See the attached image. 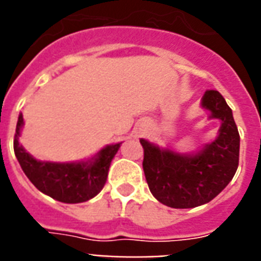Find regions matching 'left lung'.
<instances>
[{"label":"left lung","instance_id":"left-lung-1","mask_svg":"<svg viewBox=\"0 0 261 261\" xmlns=\"http://www.w3.org/2000/svg\"><path fill=\"white\" fill-rule=\"evenodd\" d=\"M200 106L208 112V119L221 122L217 138L200 150L181 153L139 139L149 190L159 202L172 208L208 203L231 181L239 168L240 135L230 107L218 90H207Z\"/></svg>","mask_w":261,"mask_h":261}]
</instances>
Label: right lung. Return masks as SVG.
Returning a JSON list of instances; mask_svg holds the SVG:
<instances>
[{"instance_id":"obj_1","label":"right lung","mask_w":261,"mask_h":261,"mask_svg":"<svg viewBox=\"0 0 261 261\" xmlns=\"http://www.w3.org/2000/svg\"><path fill=\"white\" fill-rule=\"evenodd\" d=\"M24 119L18 115L14 134V154L30 181L44 195L62 203H83L94 198L102 190L111 161L122 142L111 143L90 159L73 163L40 161L28 153L18 142Z\"/></svg>"}]
</instances>
